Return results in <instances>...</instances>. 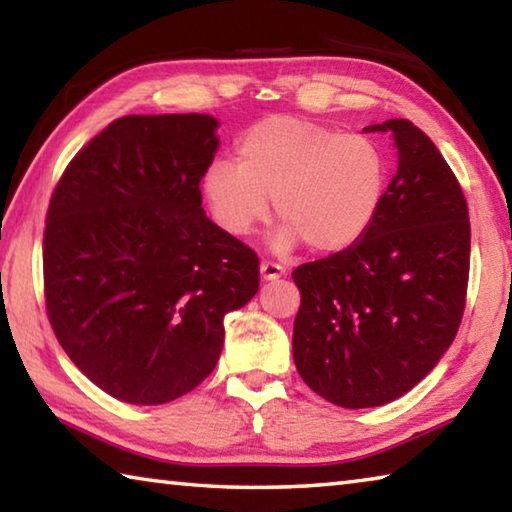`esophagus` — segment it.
Instances as JSON below:
<instances>
[{
  "label": "esophagus",
  "mask_w": 512,
  "mask_h": 512,
  "mask_svg": "<svg viewBox=\"0 0 512 512\" xmlns=\"http://www.w3.org/2000/svg\"><path fill=\"white\" fill-rule=\"evenodd\" d=\"M259 271H262V280H266V282L277 280V277L284 275V268L275 262H268V259H264V262L259 264Z\"/></svg>",
  "instance_id": "1"
}]
</instances>
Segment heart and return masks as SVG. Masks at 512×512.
Returning a JSON list of instances; mask_svg holds the SVG:
<instances>
[{"label": "heart", "instance_id": "heart-1", "mask_svg": "<svg viewBox=\"0 0 512 512\" xmlns=\"http://www.w3.org/2000/svg\"><path fill=\"white\" fill-rule=\"evenodd\" d=\"M388 155L368 133H343L318 121L275 115L237 142V162L214 160L203 189L214 221L248 237L268 219L273 198L277 250L300 241L314 253H339L366 235L384 203Z\"/></svg>", "mask_w": 512, "mask_h": 512}]
</instances>
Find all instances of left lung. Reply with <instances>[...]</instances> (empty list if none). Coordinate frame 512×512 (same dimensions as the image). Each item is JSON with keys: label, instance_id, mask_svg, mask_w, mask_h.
<instances>
[{"label": "left lung", "instance_id": "1", "mask_svg": "<svg viewBox=\"0 0 512 512\" xmlns=\"http://www.w3.org/2000/svg\"><path fill=\"white\" fill-rule=\"evenodd\" d=\"M366 131H391L400 153L375 223L291 273L293 361L343 409L388 404L429 375L458 332L470 280L467 201L436 144L409 119Z\"/></svg>", "mask_w": 512, "mask_h": 512}]
</instances>
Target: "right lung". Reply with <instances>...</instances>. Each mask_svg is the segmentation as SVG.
I'll use <instances>...</instances> for the list:
<instances>
[{"mask_svg":"<svg viewBox=\"0 0 512 512\" xmlns=\"http://www.w3.org/2000/svg\"><path fill=\"white\" fill-rule=\"evenodd\" d=\"M210 115H128L92 137L51 194L42 275L51 329L101 391L164 404L201 384L223 316L259 289V257L205 216Z\"/></svg>","mask_w":512,"mask_h":512,"instance_id":"add662e5","label":"right lung"}]
</instances>
